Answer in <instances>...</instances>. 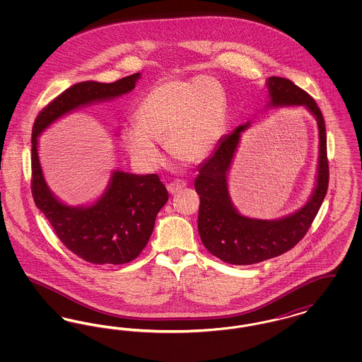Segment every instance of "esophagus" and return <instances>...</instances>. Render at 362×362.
Returning a JSON list of instances; mask_svg holds the SVG:
<instances>
[{"label": "esophagus", "mask_w": 362, "mask_h": 362, "mask_svg": "<svg viewBox=\"0 0 362 362\" xmlns=\"http://www.w3.org/2000/svg\"><path fill=\"white\" fill-rule=\"evenodd\" d=\"M186 185H187V183H186L185 180L177 179V180H173L171 183H168V185H167V189L170 191V194H176V192H179L180 189H185Z\"/></svg>", "instance_id": "34e87169"}]
</instances>
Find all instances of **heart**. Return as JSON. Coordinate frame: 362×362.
<instances>
[{"label":"heart","mask_w":362,"mask_h":362,"mask_svg":"<svg viewBox=\"0 0 362 362\" xmlns=\"http://www.w3.org/2000/svg\"><path fill=\"white\" fill-rule=\"evenodd\" d=\"M226 112L224 89L214 78L198 76L156 84L138 104L136 124L122 130L132 158L145 168L161 164L157 142L183 163L206 157L223 134Z\"/></svg>","instance_id":"obj_1"}]
</instances>
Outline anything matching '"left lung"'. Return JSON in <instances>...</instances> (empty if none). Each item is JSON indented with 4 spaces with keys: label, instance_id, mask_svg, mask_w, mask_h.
<instances>
[{
    "label": "left lung",
    "instance_id": "1",
    "mask_svg": "<svg viewBox=\"0 0 362 362\" xmlns=\"http://www.w3.org/2000/svg\"><path fill=\"white\" fill-rule=\"evenodd\" d=\"M267 88L269 105H304L317 121L319 164L316 186L310 201L291 216L279 220L244 217L230 201L226 175L241 133L250 123L239 126L220 139L214 153L201 164L194 186L199 195L198 232L201 240L211 255L230 264H254L292 250L308 232L327 194V136L320 108L305 90L288 78L270 77Z\"/></svg>",
    "mask_w": 362,
    "mask_h": 362
}]
</instances>
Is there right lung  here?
<instances>
[{
  "mask_svg": "<svg viewBox=\"0 0 362 362\" xmlns=\"http://www.w3.org/2000/svg\"><path fill=\"white\" fill-rule=\"evenodd\" d=\"M139 77V73H134L111 84H74L37 114L33 127L31 191L35 205L65 247L93 264H123L137 258L153 232L157 213L168 201V191L156 173L114 171L108 187L95 204L68 206L54 197L45 180L37 156V137L70 111L133 90Z\"/></svg>",
  "mask_w": 362,
  "mask_h": 362,
  "instance_id": "add662e5",
  "label": "right lung"
}]
</instances>
